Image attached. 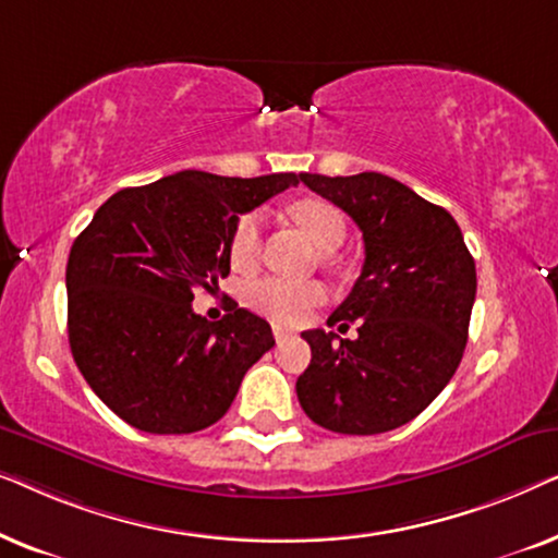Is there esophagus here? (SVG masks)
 <instances>
[{
  "label": "esophagus",
  "instance_id": "esophagus-1",
  "mask_svg": "<svg viewBox=\"0 0 558 558\" xmlns=\"http://www.w3.org/2000/svg\"><path fill=\"white\" fill-rule=\"evenodd\" d=\"M292 330H287V327H281V325H274V340H277L279 342V345H281V342H284V340H289V338H292Z\"/></svg>",
  "mask_w": 558,
  "mask_h": 558
}]
</instances>
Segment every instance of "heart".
Instances as JSON below:
<instances>
[{
    "instance_id": "obj_1",
    "label": "heart",
    "mask_w": 558,
    "mask_h": 558,
    "mask_svg": "<svg viewBox=\"0 0 558 558\" xmlns=\"http://www.w3.org/2000/svg\"><path fill=\"white\" fill-rule=\"evenodd\" d=\"M292 216L312 243L330 251L345 239V220L340 210L325 201H302L292 208ZM262 251V213L248 210L233 223L228 239V256L233 269L248 271ZM325 300V287L317 281H294L281 277H262L246 287V304L258 315L281 325H300L310 312Z\"/></svg>"
}]
</instances>
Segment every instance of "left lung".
Here are the masks:
<instances>
[{"mask_svg":"<svg viewBox=\"0 0 558 558\" xmlns=\"http://www.w3.org/2000/svg\"><path fill=\"white\" fill-rule=\"evenodd\" d=\"M300 180L355 220L365 262L353 292L327 319L357 323V338L302 332L312 361L296 378V399L330 432H391L422 414L462 361L475 258L445 208L388 174L302 172Z\"/></svg>","mask_w":558,"mask_h":558,"instance_id":"1","label":"left lung"}]
</instances>
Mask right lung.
I'll use <instances>...</instances> for the list:
<instances>
[{
	"label": "right lung",
	"instance_id": "add662e5",
	"mask_svg": "<svg viewBox=\"0 0 558 558\" xmlns=\"http://www.w3.org/2000/svg\"><path fill=\"white\" fill-rule=\"evenodd\" d=\"M300 182L294 172L220 178L185 170L111 195L73 241L65 269L73 361L113 414L149 434H190L231 409L274 348L266 319L231 304L195 315V292L231 271L243 213Z\"/></svg>",
	"mask_w": 558,
	"mask_h": 558
}]
</instances>
